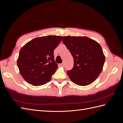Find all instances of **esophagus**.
<instances>
[{
	"mask_svg": "<svg viewBox=\"0 0 123 123\" xmlns=\"http://www.w3.org/2000/svg\"><path fill=\"white\" fill-rule=\"evenodd\" d=\"M61 66H62V67H64V62L62 63V64H61Z\"/></svg>",
	"mask_w": 123,
	"mask_h": 123,
	"instance_id": "34e87169",
	"label": "esophagus"
}]
</instances>
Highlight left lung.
I'll return each instance as SVG.
<instances>
[{"label":"left lung","instance_id":"obj_1","mask_svg":"<svg viewBox=\"0 0 123 123\" xmlns=\"http://www.w3.org/2000/svg\"><path fill=\"white\" fill-rule=\"evenodd\" d=\"M62 42L74 59L73 68L67 71L70 79L82 86L93 82L101 73L105 61L100 44L85 36H64Z\"/></svg>","mask_w":123,"mask_h":123}]
</instances>
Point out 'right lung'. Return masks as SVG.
Instances as JSON below:
<instances>
[{
  "label": "right lung",
  "mask_w": 123,
  "mask_h": 123,
  "mask_svg": "<svg viewBox=\"0 0 123 123\" xmlns=\"http://www.w3.org/2000/svg\"><path fill=\"white\" fill-rule=\"evenodd\" d=\"M62 39V36H43L32 39L21 48L17 64L27 82L38 86L51 80L58 68L54 50Z\"/></svg>",
  "instance_id": "1"
}]
</instances>
